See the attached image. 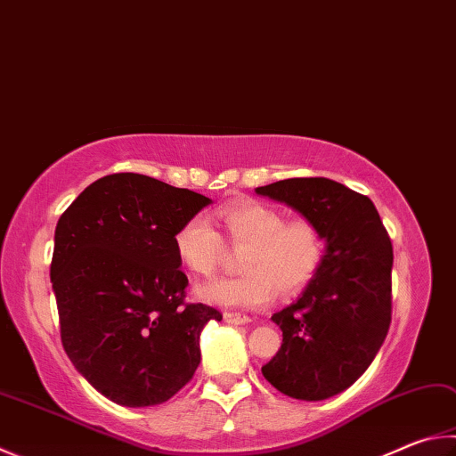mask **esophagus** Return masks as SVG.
<instances>
[{
    "label": "esophagus",
    "mask_w": 456,
    "mask_h": 456,
    "mask_svg": "<svg viewBox=\"0 0 456 456\" xmlns=\"http://www.w3.org/2000/svg\"><path fill=\"white\" fill-rule=\"evenodd\" d=\"M223 319H225V322H229V325H245V322L251 321L245 313H239V311H225L223 313Z\"/></svg>",
    "instance_id": "esophagus-1"
}]
</instances>
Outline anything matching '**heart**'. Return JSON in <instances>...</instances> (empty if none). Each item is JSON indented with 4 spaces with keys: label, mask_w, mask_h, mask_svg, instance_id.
<instances>
[{
    "label": "heart",
    "mask_w": 456,
    "mask_h": 456,
    "mask_svg": "<svg viewBox=\"0 0 456 456\" xmlns=\"http://www.w3.org/2000/svg\"><path fill=\"white\" fill-rule=\"evenodd\" d=\"M227 243L245 249L239 256L243 275L215 279L197 289V297L219 307H263L281 297L301 293L317 277L325 239L309 217H293L259 201L223 205L215 213ZM179 263L197 277H209L219 267L225 243L205 215L181 223L173 235Z\"/></svg>",
    "instance_id": "b5f03b06"
}]
</instances>
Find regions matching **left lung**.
Returning <instances> with one entry per match:
<instances>
[{
    "label": "left lung",
    "mask_w": 456,
    "mask_h": 456,
    "mask_svg": "<svg viewBox=\"0 0 456 456\" xmlns=\"http://www.w3.org/2000/svg\"><path fill=\"white\" fill-rule=\"evenodd\" d=\"M255 191L313 219L327 243L301 299L271 317L283 343L261 372L293 399H329L369 369L388 333L391 239L369 197L333 179H283Z\"/></svg>",
    "instance_id": "left-lung-1"
}]
</instances>
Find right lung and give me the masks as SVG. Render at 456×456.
<instances>
[{"label": "right lung", "instance_id": "obj_1", "mask_svg": "<svg viewBox=\"0 0 456 456\" xmlns=\"http://www.w3.org/2000/svg\"><path fill=\"white\" fill-rule=\"evenodd\" d=\"M211 200L139 173L91 183L57 221L52 259L61 343L87 383L123 407L169 401L200 367V335L223 314L185 303L173 249Z\"/></svg>", "mask_w": 456, "mask_h": 456}]
</instances>
